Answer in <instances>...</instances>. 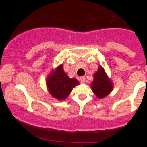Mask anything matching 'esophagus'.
I'll list each match as a JSON object with an SVG mask.
<instances>
[{
  "mask_svg": "<svg viewBox=\"0 0 147 147\" xmlns=\"http://www.w3.org/2000/svg\"><path fill=\"white\" fill-rule=\"evenodd\" d=\"M80 80L81 81L82 83H85L86 82V78L84 76H82V77L80 78Z\"/></svg>",
  "mask_w": 147,
  "mask_h": 147,
  "instance_id": "obj_1",
  "label": "esophagus"
}]
</instances>
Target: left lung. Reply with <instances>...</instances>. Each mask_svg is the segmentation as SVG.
<instances>
[{
  "mask_svg": "<svg viewBox=\"0 0 147 147\" xmlns=\"http://www.w3.org/2000/svg\"><path fill=\"white\" fill-rule=\"evenodd\" d=\"M93 77L94 80L90 86L96 97L98 99H102L109 95L113 90V83L102 66H99Z\"/></svg>",
  "mask_w": 147,
  "mask_h": 147,
  "instance_id": "obj_1",
  "label": "left lung"
}]
</instances>
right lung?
Returning <instances> with one entry per match:
<instances>
[{
    "label": "right lung",
    "mask_w": 147,
    "mask_h": 147,
    "mask_svg": "<svg viewBox=\"0 0 147 147\" xmlns=\"http://www.w3.org/2000/svg\"><path fill=\"white\" fill-rule=\"evenodd\" d=\"M79 84L77 79L69 78L64 71L63 64L52 70L46 78V85L50 95L59 101L65 100L73 88Z\"/></svg>",
    "instance_id": "1"
}]
</instances>
